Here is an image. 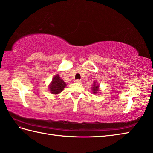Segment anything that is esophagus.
Here are the masks:
<instances>
[{"label": "esophagus", "instance_id": "34e87169", "mask_svg": "<svg viewBox=\"0 0 153 153\" xmlns=\"http://www.w3.org/2000/svg\"><path fill=\"white\" fill-rule=\"evenodd\" d=\"M74 82H76V83H81V82H82V81H81V80L78 79V80H76L75 81H74Z\"/></svg>", "mask_w": 153, "mask_h": 153}]
</instances>
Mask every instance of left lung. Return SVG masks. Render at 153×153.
I'll return each mask as SVG.
<instances>
[{
  "instance_id": "8db88e82",
  "label": "left lung",
  "mask_w": 153,
  "mask_h": 153,
  "mask_svg": "<svg viewBox=\"0 0 153 153\" xmlns=\"http://www.w3.org/2000/svg\"><path fill=\"white\" fill-rule=\"evenodd\" d=\"M92 90L93 94H96V93H98V92L99 91V85H98L97 83L94 82V84H93V85H92Z\"/></svg>"
}]
</instances>
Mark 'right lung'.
<instances>
[{
  "instance_id": "obj_1",
  "label": "right lung",
  "mask_w": 153,
  "mask_h": 153,
  "mask_svg": "<svg viewBox=\"0 0 153 153\" xmlns=\"http://www.w3.org/2000/svg\"><path fill=\"white\" fill-rule=\"evenodd\" d=\"M66 86V83L61 79L59 74H56L49 85V89L51 94H58L63 91Z\"/></svg>"
}]
</instances>
